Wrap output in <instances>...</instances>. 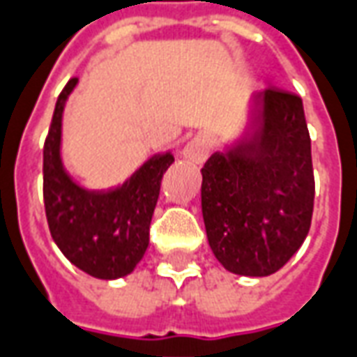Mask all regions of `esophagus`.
<instances>
[{"label":"esophagus","instance_id":"34e87169","mask_svg":"<svg viewBox=\"0 0 357 357\" xmlns=\"http://www.w3.org/2000/svg\"><path fill=\"white\" fill-rule=\"evenodd\" d=\"M209 150H211V142L206 136H196L192 138L190 142L184 146L183 155L192 163H204L209 155Z\"/></svg>","mask_w":357,"mask_h":357}]
</instances>
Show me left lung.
I'll use <instances>...</instances> for the list:
<instances>
[{
    "mask_svg": "<svg viewBox=\"0 0 357 357\" xmlns=\"http://www.w3.org/2000/svg\"><path fill=\"white\" fill-rule=\"evenodd\" d=\"M255 102L250 134L202 169V213L227 271L267 277L304 244L315 178L302 98L267 88Z\"/></svg>",
    "mask_w": 357,
    "mask_h": 357,
    "instance_id": "obj_1",
    "label": "left lung"
}]
</instances>
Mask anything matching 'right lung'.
Returning a JSON list of instances; mask_svg holds the SVG:
<instances>
[{
    "mask_svg": "<svg viewBox=\"0 0 357 357\" xmlns=\"http://www.w3.org/2000/svg\"><path fill=\"white\" fill-rule=\"evenodd\" d=\"M77 82L70 78L59 93L44 144L45 217L52 238L70 264L96 279H119L146 254L161 178L174 158L171 151L153 155L113 190L78 186L61 161L63 107Z\"/></svg>",
    "mask_w": 357,
    "mask_h": 357,
    "instance_id": "1",
    "label": "right lung"
}]
</instances>
